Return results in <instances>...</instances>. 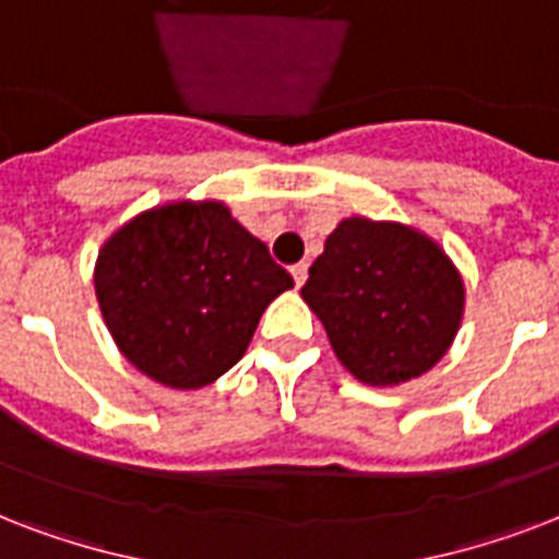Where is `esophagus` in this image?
Segmentation results:
<instances>
[{"label": "esophagus", "instance_id": "esophagus-1", "mask_svg": "<svg viewBox=\"0 0 559 559\" xmlns=\"http://www.w3.org/2000/svg\"><path fill=\"white\" fill-rule=\"evenodd\" d=\"M293 281H296V287H301V284H305L307 281V263H296V266H293Z\"/></svg>", "mask_w": 559, "mask_h": 559}]
</instances>
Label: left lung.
I'll return each mask as SVG.
<instances>
[{"instance_id": "obj_1", "label": "left lung", "mask_w": 559, "mask_h": 559, "mask_svg": "<svg viewBox=\"0 0 559 559\" xmlns=\"http://www.w3.org/2000/svg\"><path fill=\"white\" fill-rule=\"evenodd\" d=\"M301 298L342 366L382 389L438 366L464 319L459 266L432 237L394 219H342Z\"/></svg>"}]
</instances>
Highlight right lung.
<instances>
[{
    "label": "right lung",
    "instance_id": "add662e5",
    "mask_svg": "<svg viewBox=\"0 0 559 559\" xmlns=\"http://www.w3.org/2000/svg\"><path fill=\"white\" fill-rule=\"evenodd\" d=\"M293 287L266 243L219 200L147 209L109 235L95 296L127 362L168 389H202L243 357L263 310Z\"/></svg>",
    "mask_w": 559,
    "mask_h": 559
}]
</instances>
